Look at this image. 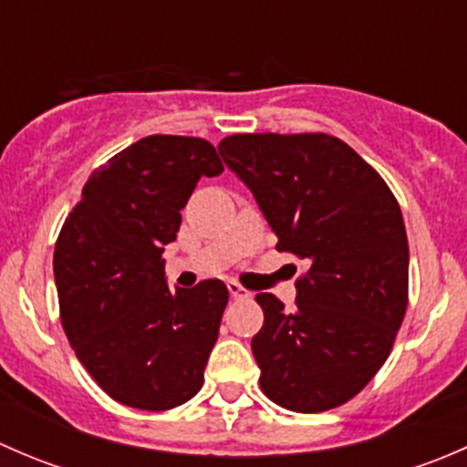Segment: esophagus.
Masks as SVG:
<instances>
[{"mask_svg":"<svg viewBox=\"0 0 467 467\" xmlns=\"http://www.w3.org/2000/svg\"><path fill=\"white\" fill-rule=\"evenodd\" d=\"M228 291H230V296H233L234 300L251 298V291L244 289V286H242V285H237V282H228Z\"/></svg>","mask_w":467,"mask_h":467,"instance_id":"34e87169","label":"esophagus"}]
</instances>
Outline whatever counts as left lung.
Listing matches in <instances>:
<instances>
[{
    "label": "left lung",
    "mask_w": 467,
    "mask_h": 467,
    "mask_svg": "<svg viewBox=\"0 0 467 467\" xmlns=\"http://www.w3.org/2000/svg\"><path fill=\"white\" fill-rule=\"evenodd\" d=\"M225 167L253 192L277 251L309 264L296 309L257 294L251 348L268 400L317 413L355 398L389 357L407 312L409 244L381 176L325 133L233 135Z\"/></svg>",
    "instance_id": "1"
}]
</instances>
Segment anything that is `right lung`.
Listing matches in <instances>:
<instances>
[{
    "label": "right lung",
    "mask_w": 467,
    "mask_h": 467,
    "mask_svg": "<svg viewBox=\"0 0 467 467\" xmlns=\"http://www.w3.org/2000/svg\"><path fill=\"white\" fill-rule=\"evenodd\" d=\"M223 171L201 138L149 135L94 169L54 251L60 321L117 402L167 411L194 398L228 305L221 280L169 289L162 253L201 178Z\"/></svg>",
    "instance_id": "add662e5"
}]
</instances>
